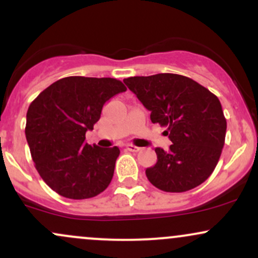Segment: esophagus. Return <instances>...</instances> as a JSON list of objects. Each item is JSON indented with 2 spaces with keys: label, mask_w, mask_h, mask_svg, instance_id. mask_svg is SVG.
Wrapping results in <instances>:
<instances>
[{
  "label": "esophagus",
  "mask_w": 258,
  "mask_h": 258,
  "mask_svg": "<svg viewBox=\"0 0 258 258\" xmlns=\"http://www.w3.org/2000/svg\"><path fill=\"white\" fill-rule=\"evenodd\" d=\"M125 149L128 151H132V152H138L140 150L139 146H135V145H133V144H128V145L125 146Z\"/></svg>",
  "instance_id": "1"
}]
</instances>
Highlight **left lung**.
Returning <instances> with one entry per match:
<instances>
[{"mask_svg": "<svg viewBox=\"0 0 258 258\" xmlns=\"http://www.w3.org/2000/svg\"><path fill=\"white\" fill-rule=\"evenodd\" d=\"M124 82L146 109L152 123L166 126L172 145L155 149L157 162L146 168L149 181L163 192L181 193L213 173L225 143L226 119L214 93L177 74L134 76Z\"/></svg>", "mask_w": 258, "mask_h": 258, "instance_id": "left-lung-1", "label": "left lung"}]
</instances>
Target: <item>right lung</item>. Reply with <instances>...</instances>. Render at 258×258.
Here are the masks:
<instances>
[{
    "instance_id": "obj_1",
    "label": "right lung",
    "mask_w": 258,
    "mask_h": 258,
    "mask_svg": "<svg viewBox=\"0 0 258 258\" xmlns=\"http://www.w3.org/2000/svg\"><path fill=\"white\" fill-rule=\"evenodd\" d=\"M126 91L110 77H63L30 103L26 138L43 181L70 199L98 196L109 185L120 150L86 143V132L101 118L103 104Z\"/></svg>"
}]
</instances>
